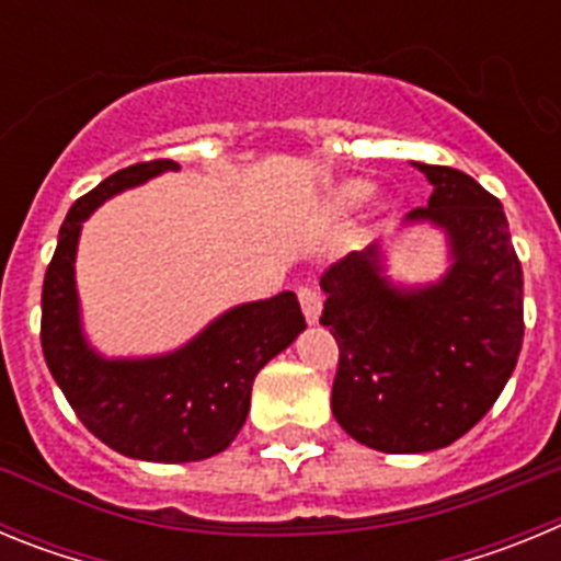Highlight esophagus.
I'll list each match as a JSON object with an SVG mask.
<instances>
[{"mask_svg": "<svg viewBox=\"0 0 561 561\" xmlns=\"http://www.w3.org/2000/svg\"><path fill=\"white\" fill-rule=\"evenodd\" d=\"M297 300H300L306 323H317V320H320V311H323V295H320L314 286H297Z\"/></svg>", "mask_w": 561, "mask_h": 561, "instance_id": "34e87169", "label": "esophagus"}]
</instances>
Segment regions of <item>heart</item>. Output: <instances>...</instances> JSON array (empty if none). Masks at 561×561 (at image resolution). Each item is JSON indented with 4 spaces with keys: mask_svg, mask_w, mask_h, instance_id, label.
Instances as JSON below:
<instances>
[{
    "mask_svg": "<svg viewBox=\"0 0 561 561\" xmlns=\"http://www.w3.org/2000/svg\"><path fill=\"white\" fill-rule=\"evenodd\" d=\"M370 196V182L351 180L336 191V205L340 207H356Z\"/></svg>",
    "mask_w": 561,
    "mask_h": 561,
    "instance_id": "heart-1",
    "label": "heart"
}]
</instances>
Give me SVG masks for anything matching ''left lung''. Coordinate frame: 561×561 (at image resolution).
<instances>
[{
	"instance_id": "1",
	"label": "left lung",
	"mask_w": 561,
	"mask_h": 561,
	"mask_svg": "<svg viewBox=\"0 0 561 561\" xmlns=\"http://www.w3.org/2000/svg\"><path fill=\"white\" fill-rule=\"evenodd\" d=\"M433 185L430 221L449 238L438 284L396 286L379 250L348 255L320 277L340 345L331 410L351 438L379 453L449 447L483 419L523 348V266L503 205L463 171L421 165Z\"/></svg>"
}]
</instances>
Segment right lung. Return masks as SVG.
<instances>
[{
    "label": "right lung",
    "instance_id": "add662e5",
    "mask_svg": "<svg viewBox=\"0 0 561 561\" xmlns=\"http://www.w3.org/2000/svg\"><path fill=\"white\" fill-rule=\"evenodd\" d=\"M173 160L112 173L69 207L42 289V348L53 379L89 433L114 453L153 463L219 455L250 413L257 370L306 329L295 291L236 306L180 351L148 359H106L89 348L76 289L83 221L114 193L176 171Z\"/></svg>",
    "mask_w": 561,
    "mask_h": 561
}]
</instances>
